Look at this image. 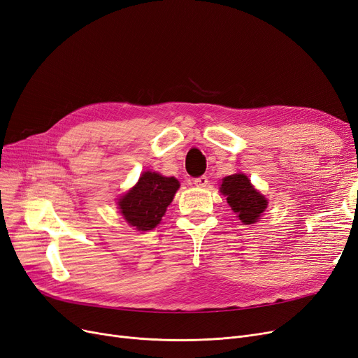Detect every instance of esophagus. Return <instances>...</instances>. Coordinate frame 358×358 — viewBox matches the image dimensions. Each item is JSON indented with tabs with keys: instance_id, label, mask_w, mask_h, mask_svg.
Returning <instances> with one entry per match:
<instances>
[{
	"instance_id": "esophagus-1",
	"label": "esophagus",
	"mask_w": 358,
	"mask_h": 358,
	"mask_svg": "<svg viewBox=\"0 0 358 358\" xmlns=\"http://www.w3.org/2000/svg\"><path fill=\"white\" fill-rule=\"evenodd\" d=\"M194 183H195V187H198V188H204V187H207V185H208V178L206 175L199 176V178H195Z\"/></svg>"
}]
</instances>
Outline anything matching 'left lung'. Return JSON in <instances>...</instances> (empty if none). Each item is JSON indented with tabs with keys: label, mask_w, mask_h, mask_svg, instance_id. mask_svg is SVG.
I'll return each instance as SVG.
<instances>
[{
	"label": "left lung",
	"mask_w": 358,
	"mask_h": 358,
	"mask_svg": "<svg viewBox=\"0 0 358 358\" xmlns=\"http://www.w3.org/2000/svg\"><path fill=\"white\" fill-rule=\"evenodd\" d=\"M220 192L226 196L236 217L244 224L259 222L267 208V199L257 191L244 173H235L222 179Z\"/></svg>",
	"instance_id": "8db88e82"
}]
</instances>
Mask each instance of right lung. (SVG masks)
Wrapping results in <instances>:
<instances>
[{
	"label": "right lung",
	"mask_w": 358,
	"mask_h": 358,
	"mask_svg": "<svg viewBox=\"0 0 358 358\" xmlns=\"http://www.w3.org/2000/svg\"><path fill=\"white\" fill-rule=\"evenodd\" d=\"M179 187V180L173 176L144 171L135 187L119 198L123 219L139 232L151 231L162 222Z\"/></svg>",
	"instance_id": "add662e5"
}]
</instances>
